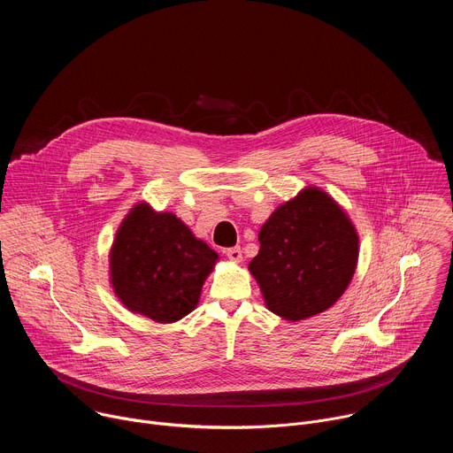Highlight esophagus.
<instances>
[{
  "instance_id": "esophagus-1",
  "label": "esophagus",
  "mask_w": 453,
  "mask_h": 453,
  "mask_svg": "<svg viewBox=\"0 0 453 453\" xmlns=\"http://www.w3.org/2000/svg\"><path fill=\"white\" fill-rule=\"evenodd\" d=\"M224 254L229 257L231 262H242V260H243V256H242L240 247H229V249H226V250H224Z\"/></svg>"
}]
</instances>
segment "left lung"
Returning <instances> with one entry per match:
<instances>
[{
	"label": "left lung",
	"instance_id": "8db88e82",
	"mask_svg": "<svg viewBox=\"0 0 453 453\" xmlns=\"http://www.w3.org/2000/svg\"><path fill=\"white\" fill-rule=\"evenodd\" d=\"M260 252L249 264L267 308L288 320L328 310L348 288L358 236L341 206L319 188H304L264 224Z\"/></svg>",
	"mask_w": 453,
	"mask_h": 453
}]
</instances>
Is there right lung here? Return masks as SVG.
I'll return each instance as SVG.
<instances>
[{"instance_id":"add662e5","label":"right lung","mask_w":453,"mask_h":453,"mask_svg":"<svg viewBox=\"0 0 453 453\" xmlns=\"http://www.w3.org/2000/svg\"><path fill=\"white\" fill-rule=\"evenodd\" d=\"M219 254L172 213L138 204L111 249V283L119 301L156 322H175L197 306Z\"/></svg>"}]
</instances>
